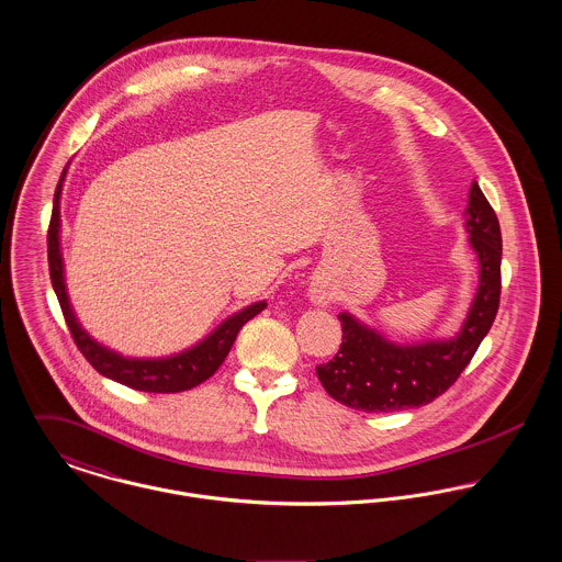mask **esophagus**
Returning a JSON list of instances; mask_svg holds the SVG:
<instances>
[{"label":"esophagus","instance_id":"34e87169","mask_svg":"<svg viewBox=\"0 0 562 562\" xmlns=\"http://www.w3.org/2000/svg\"><path fill=\"white\" fill-rule=\"evenodd\" d=\"M314 302L327 303V297H325V293H314Z\"/></svg>","mask_w":562,"mask_h":562}]
</instances>
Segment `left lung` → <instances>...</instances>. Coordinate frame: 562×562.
Returning a JSON list of instances; mask_svg holds the SVG:
<instances>
[{
    "label": "left lung",
    "mask_w": 562,
    "mask_h": 562,
    "mask_svg": "<svg viewBox=\"0 0 562 562\" xmlns=\"http://www.w3.org/2000/svg\"><path fill=\"white\" fill-rule=\"evenodd\" d=\"M467 231L479 257V289L469 318L453 340L397 346L342 312V345L336 357L316 366L318 381L340 404L363 413H393L430 404L451 387L487 336L501 303V224L473 181Z\"/></svg>",
    "instance_id": "1"
}]
</instances>
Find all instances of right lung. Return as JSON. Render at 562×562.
Instances as JSON below:
<instances>
[{
  "instance_id": "right-lung-1",
  "label": "right lung",
  "mask_w": 562,
  "mask_h": 562,
  "mask_svg": "<svg viewBox=\"0 0 562 562\" xmlns=\"http://www.w3.org/2000/svg\"><path fill=\"white\" fill-rule=\"evenodd\" d=\"M64 175H66V169L55 188L46 246H48L50 284L55 289V295L59 300L66 325L70 329V336H72L77 348L83 352L87 361L102 376L113 379L126 387L147 391V393H177V391L196 387L203 381H207L210 376H214V372L226 359L239 329L250 318H255L267 303L259 302L248 305L246 310L226 318L207 340H203L201 345H196L186 352L169 357V359H126V357L93 342L81 329V325L77 323L75 312L68 302V295H66V284H64V265H61V252H59V194H61Z\"/></svg>"
}]
</instances>
